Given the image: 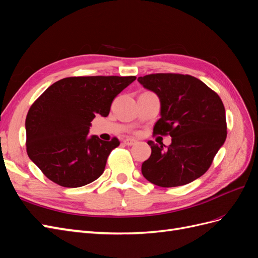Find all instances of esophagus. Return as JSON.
<instances>
[{
	"label": "esophagus",
	"mask_w": 258,
	"mask_h": 258,
	"mask_svg": "<svg viewBox=\"0 0 258 258\" xmlns=\"http://www.w3.org/2000/svg\"><path fill=\"white\" fill-rule=\"evenodd\" d=\"M123 143L128 146H132L137 143V141L135 139H126V140H123Z\"/></svg>",
	"instance_id": "1"
}]
</instances>
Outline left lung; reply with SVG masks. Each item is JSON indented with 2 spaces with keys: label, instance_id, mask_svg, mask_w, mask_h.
<instances>
[{
  "label": "left lung",
  "instance_id": "obj_1",
  "mask_svg": "<svg viewBox=\"0 0 258 258\" xmlns=\"http://www.w3.org/2000/svg\"><path fill=\"white\" fill-rule=\"evenodd\" d=\"M138 81L160 99L161 117L153 134L172 138L167 150L147 142L152 154L142 163L143 176L160 187H176L204 175L227 137L220 96L187 74L156 73Z\"/></svg>",
  "mask_w": 258,
  "mask_h": 258
}]
</instances>
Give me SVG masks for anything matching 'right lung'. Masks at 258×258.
<instances>
[{
    "label": "right lung",
    "mask_w": 258,
    "mask_h": 258,
    "mask_svg": "<svg viewBox=\"0 0 258 258\" xmlns=\"http://www.w3.org/2000/svg\"><path fill=\"white\" fill-rule=\"evenodd\" d=\"M136 76H72L46 89L30 106L26 147L43 174L60 186L82 187L101 176L116 137L102 141L87 137L97 114H110L115 97Z\"/></svg>",
    "instance_id": "1"
}]
</instances>
